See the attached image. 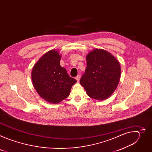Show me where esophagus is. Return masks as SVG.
Masks as SVG:
<instances>
[{"label": "esophagus", "mask_w": 152, "mask_h": 152, "mask_svg": "<svg viewBox=\"0 0 152 152\" xmlns=\"http://www.w3.org/2000/svg\"><path fill=\"white\" fill-rule=\"evenodd\" d=\"M80 75H77L76 77V80L77 81V82H79V80H80Z\"/></svg>", "instance_id": "obj_1"}]
</instances>
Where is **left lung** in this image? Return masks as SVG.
Segmentation results:
<instances>
[{"label": "left lung", "instance_id": "8db88e82", "mask_svg": "<svg viewBox=\"0 0 152 152\" xmlns=\"http://www.w3.org/2000/svg\"><path fill=\"white\" fill-rule=\"evenodd\" d=\"M86 68L80 83L90 97L104 100L116 90L121 76L118 60L102 49H94L86 55Z\"/></svg>", "mask_w": 152, "mask_h": 152}]
</instances>
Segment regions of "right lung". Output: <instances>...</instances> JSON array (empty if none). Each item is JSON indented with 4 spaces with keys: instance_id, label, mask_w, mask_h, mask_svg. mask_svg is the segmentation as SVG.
<instances>
[{
    "instance_id": "right-lung-1",
    "label": "right lung",
    "mask_w": 152,
    "mask_h": 152,
    "mask_svg": "<svg viewBox=\"0 0 152 152\" xmlns=\"http://www.w3.org/2000/svg\"><path fill=\"white\" fill-rule=\"evenodd\" d=\"M61 58L57 50L48 51L36 62L31 73L35 90L50 103L57 104L68 97L72 86L77 82L60 66Z\"/></svg>"
}]
</instances>
